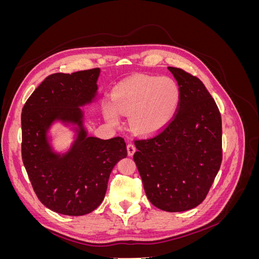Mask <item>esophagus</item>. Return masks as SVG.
Wrapping results in <instances>:
<instances>
[{
    "instance_id": "1",
    "label": "esophagus",
    "mask_w": 259,
    "mask_h": 259,
    "mask_svg": "<svg viewBox=\"0 0 259 259\" xmlns=\"http://www.w3.org/2000/svg\"><path fill=\"white\" fill-rule=\"evenodd\" d=\"M126 149H127V153H128V155H133V154L135 153V151H136V147H135V145H134V144H132V143H128V144H127Z\"/></svg>"
}]
</instances>
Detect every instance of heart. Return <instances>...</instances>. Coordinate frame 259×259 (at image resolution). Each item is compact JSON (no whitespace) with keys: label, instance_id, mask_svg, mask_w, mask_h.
<instances>
[{"label":"heart","instance_id":"b5f03b06","mask_svg":"<svg viewBox=\"0 0 259 259\" xmlns=\"http://www.w3.org/2000/svg\"><path fill=\"white\" fill-rule=\"evenodd\" d=\"M179 99V88L170 77L136 75L115 89L114 108L107 107L106 115L112 123H117L116 112L123 115L131 114L133 130L140 134H151L168 123Z\"/></svg>","mask_w":259,"mask_h":259}]
</instances>
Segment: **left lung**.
Masks as SVG:
<instances>
[{"instance_id":"1","label":"left lung","mask_w":259,"mask_h":259,"mask_svg":"<svg viewBox=\"0 0 259 259\" xmlns=\"http://www.w3.org/2000/svg\"><path fill=\"white\" fill-rule=\"evenodd\" d=\"M167 68L179 86L176 112L159 132L134 140L133 159L149 201L173 213L206 198L223 160V130L219 109L201 80Z\"/></svg>"}]
</instances>
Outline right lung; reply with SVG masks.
<instances>
[{"instance_id": "1", "label": "right lung", "mask_w": 259, "mask_h": 259, "mask_svg": "<svg viewBox=\"0 0 259 259\" xmlns=\"http://www.w3.org/2000/svg\"><path fill=\"white\" fill-rule=\"evenodd\" d=\"M100 68L53 73L37 86L21 111V158L37 199L59 214H89L103 202L109 176L127 154L124 138L88 137L82 128L65 155L51 151L46 131L54 120L82 127L79 108L97 91Z\"/></svg>"}]
</instances>
